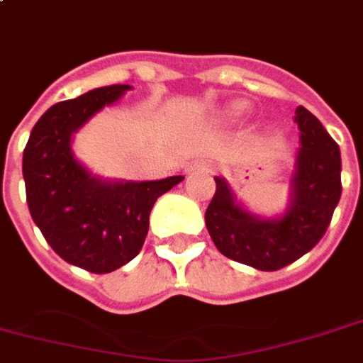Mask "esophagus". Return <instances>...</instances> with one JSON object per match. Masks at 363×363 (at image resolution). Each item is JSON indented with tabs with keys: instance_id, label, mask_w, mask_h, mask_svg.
Returning <instances> with one entry per match:
<instances>
[{
	"instance_id": "obj_1",
	"label": "esophagus",
	"mask_w": 363,
	"mask_h": 363,
	"mask_svg": "<svg viewBox=\"0 0 363 363\" xmlns=\"http://www.w3.org/2000/svg\"><path fill=\"white\" fill-rule=\"evenodd\" d=\"M211 169H213V165L208 163V161H196V163L189 165L186 173H194V171H211Z\"/></svg>"
}]
</instances>
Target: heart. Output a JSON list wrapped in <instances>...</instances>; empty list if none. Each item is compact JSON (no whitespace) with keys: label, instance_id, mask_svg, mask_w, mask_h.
<instances>
[{"label":"heart","instance_id":"1","mask_svg":"<svg viewBox=\"0 0 363 363\" xmlns=\"http://www.w3.org/2000/svg\"><path fill=\"white\" fill-rule=\"evenodd\" d=\"M250 111V104L248 101H244V99H235V101H229V104H225V106L219 107V119L223 121H229V123H235V121L242 119L244 115Z\"/></svg>","mask_w":363,"mask_h":363}]
</instances>
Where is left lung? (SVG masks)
I'll use <instances>...</instances> for the list:
<instances>
[{"label":"left lung","instance_id":"obj_1","mask_svg":"<svg viewBox=\"0 0 363 363\" xmlns=\"http://www.w3.org/2000/svg\"><path fill=\"white\" fill-rule=\"evenodd\" d=\"M300 146L289 179L286 208L259 216L242 203L227 179L216 177L206 227L223 256L259 271H277L321 240L340 200V150L315 115L296 107Z\"/></svg>","mask_w":363,"mask_h":363}]
</instances>
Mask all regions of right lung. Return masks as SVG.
<instances>
[{
	"instance_id": "1",
	"label": "right lung",
	"mask_w": 363,
	"mask_h": 363,
	"mask_svg": "<svg viewBox=\"0 0 363 363\" xmlns=\"http://www.w3.org/2000/svg\"><path fill=\"white\" fill-rule=\"evenodd\" d=\"M128 90L127 84L101 86L52 106L34 125L23 154L32 221L59 257L90 273H111L136 257L155 200L184 179H106L77 160L74 134Z\"/></svg>"
}]
</instances>
